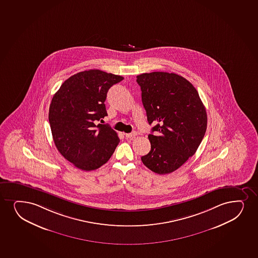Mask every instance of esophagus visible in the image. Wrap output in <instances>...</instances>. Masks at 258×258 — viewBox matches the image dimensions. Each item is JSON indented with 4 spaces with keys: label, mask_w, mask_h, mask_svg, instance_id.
<instances>
[{
    "label": "esophagus",
    "mask_w": 258,
    "mask_h": 258,
    "mask_svg": "<svg viewBox=\"0 0 258 258\" xmlns=\"http://www.w3.org/2000/svg\"><path fill=\"white\" fill-rule=\"evenodd\" d=\"M136 137H137V133H136V132H133V133L131 134H125V137H126L127 139L132 140Z\"/></svg>",
    "instance_id": "esophagus-1"
}]
</instances>
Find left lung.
I'll return each mask as SVG.
<instances>
[{"mask_svg": "<svg viewBox=\"0 0 258 258\" xmlns=\"http://www.w3.org/2000/svg\"><path fill=\"white\" fill-rule=\"evenodd\" d=\"M152 127L151 150L142 157L146 167L167 174L181 167L197 151L207 127L206 108L197 90L175 73L154 72L137 77Z\"/></svg>", "mask_w": 258, "mask_h": 258, "instance_id": "8db88e82", "label": "left lung"}]
</instances>
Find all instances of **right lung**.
Here are the masks:
<instances>
[{"label": "right lung", "mask_w": 258, "mask_h": 258, "mask_svg": "<svg viewBox=\"0 0 258 258\" xmlns=\"http://www.w3.org/2000/svg\"><path fill=\"white\" fill-rule=\"evenodd\" d=\"M123 78L100 70H89L67 79L52 97L49 122L58 152L84 171L106 163L118 145L117 134L106 124L107 92Z\"/></svg>", "instance_id": "add662e5"}]
</instances>
